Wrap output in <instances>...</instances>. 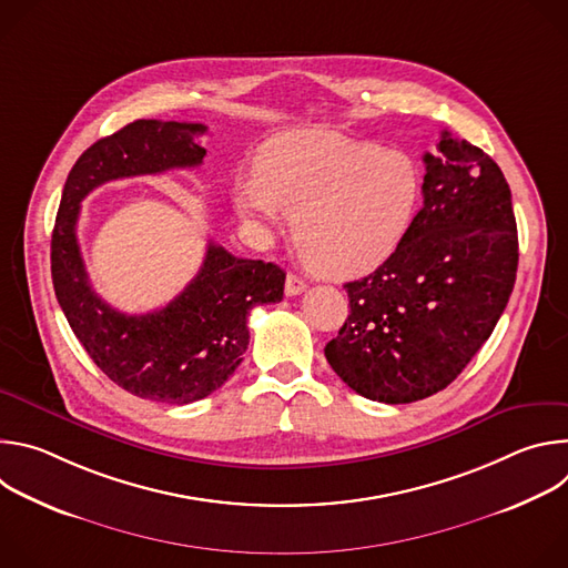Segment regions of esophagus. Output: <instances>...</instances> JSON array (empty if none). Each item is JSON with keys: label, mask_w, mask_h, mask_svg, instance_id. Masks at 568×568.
Listing matches in <instances>:
<instances>
[{"label": "esophagus", "mask_w": 568, "mask_h": 568, "mask_svg": "<svg viewBox=\"0 0 568 568\" xmlns=\"http://www.w3.org/2000/svg\"><path fill=\"white\" fill-rule=\"evenodd\" d=\"M305 281L303 278H298L296 274H287V278H285V294L287 296H296V294H301V292H305Z\"/></svg>", "instance_id": "obj_1"}]
</instances>
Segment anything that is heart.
<instances>
[{"mask_svg":"<svg viewBox=\"0 0 568 568\" xmlns=\"http://www.w3.org/2000/svg\"><path fill=\"white\" fill-rule=\"evenodd\" d=\"M235 211L252 222L294 217L307 265L331 278L382 265L409 233L423 200L418 159L335 130H292L263 143L256 175L233 182Z\"/></svg>","mask_w":568,"mask_h":568,"instance_id":"heart-1","label":"heart"}]
</instances>
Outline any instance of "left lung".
<instances>
[{
	"mask_svg": "<svg viewBox=\"0 0 568 568\" xmlns=\"http://www.w3.org/2000/svg\"><path fill=\"white\" fill-rule=\"evenodd\" d=\"M425 152L423 209L399 247L346 283L348 318L326 359L359 395L425 399L452 384L493 335L517 278L510 186L495 161L440 134Z\"/></svg>",
	"mask_w": 568,
	"mask_h": 568,
	"instance_id": "obj_1",
	"label": "left lung"
}]
</instances>
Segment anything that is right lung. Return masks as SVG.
<instances>
[{"instance_id": "1", "label": "right lung", "mask_w": 568, "mask_h": 568, "mask_svg": "<svg viewBox=\"0 0 568 568\" xmlns=\"http://www.w3.org/2000/svg\"><path fill=\"white\" fill-rule=\"evenodd\" d=\"M204 132L202 123L139 119L99 139L64 182L51 235L53 290L73 335L114 384L152 402L189 404L217 390L250 346V310L283 298L285 272L209 242L200 272L166 307L123 314L92 290L75 222L80 202L105 182L200 166Z\"/></svg>"}]
</instances>
